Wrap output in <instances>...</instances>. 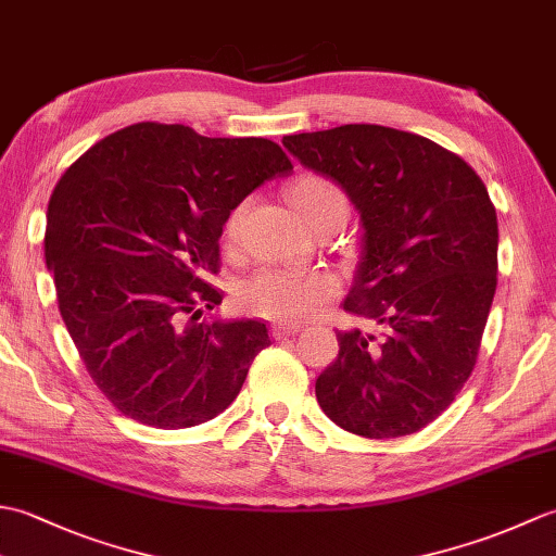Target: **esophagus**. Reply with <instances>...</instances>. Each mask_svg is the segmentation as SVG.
<instances>
[{
	"label": "esophagus",
	"instance_id": "esophagus-1",
	"mask_svg": "<svg viewBox=\"0 0 556 556\" xmlns=\"http://www.w3.org/2000/svg\"><path fill=\"white\" fill-rule=\"evenodd\" d=\"M299 329H301V323H277V325H271V337L285 339V337L296 334Z\"/></svg>",
	"mask_w": 556,
	"mask_h": 556
}]
</instances>
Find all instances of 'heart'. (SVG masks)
<instances>
[{
    "mask_svg": "<svg viewBox=\"0 0 556 556\" xmlns=\"http://www.w3.org/2000/svg\"><path fill=\"white\" fill-rule=\"evenodd\" d=\"M291 205L301 219L325 215V212H346V198L329 179L323 176H303L291 188ZM243 217V205L233 207L227 217V236H236ZM339 291L337 277L329 271H308L293 267H263L245 277L236 287L239 308L269 317V320H299Z\"/></svg>",
    "mask_w": 556,
    "mask_h": 556,
    "instance_id": "heart-1",
    "label": "heart"
}]
</instances>
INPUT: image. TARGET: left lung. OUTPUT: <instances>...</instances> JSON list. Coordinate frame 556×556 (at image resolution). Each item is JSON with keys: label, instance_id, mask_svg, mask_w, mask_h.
<instances>
[{"label": "left lung", "instance_id": "8db88e82", "mask_svg": "<svg viewBox=\"0 0 556 556\" xmlns=\"http://www.w3.org/2000/svg\"><path fill=\"white\" fill-rule=\"evenodd\" d=\"M281 143L356 207L361 260L341 305L382 327L337 334L317 404L370 440L418 432L466 384L485 332L500 245L488 188L454 152L389 126L346 124Z\"/></svg>", "mask_w": 556, "mask_h": 556}]
</instances>
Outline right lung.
<instances>
[{
    "label": "right lung",
    "instance_id": "obj_1",
    "mask_svg": "<svg viewBox=\"0 0 556 556\" xmlns=\"http://www.w3.org/2000/svg\"><path fill=\"white\" fill-rule=\"evenodd\" d=\"M291 172L267 138L143 122L102 138L59 179L45 233L59 313L124 416L193 428L239 396L269 334L257 320H200L222 303L205 275L217 271L231 210Z\"/></svg>",
    "mask_w": 556,
    "mask_h": 556
}]
</instances>
